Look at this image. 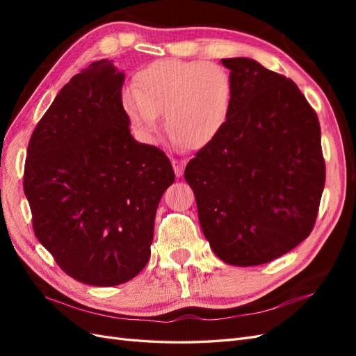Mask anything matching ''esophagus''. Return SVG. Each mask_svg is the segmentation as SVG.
Returning a JSON list of instances; mask_svg holds the SVG:
<instances>
[{"mask_svg": "<svg viewBox=\"0 0 356 356\" xmlns=\"http://www.w3.org/2000/svg\"><path fill=\"white\" fill-rule=\"evenodd\" d=\"M172 166H174V172L175 175L179 178L184 174V166H186V161L184 160H178V159H172Z\"/></svg>", "mask_w": 356, "mask_h": 356, "instance_id": "obj_1", "label": "esophagus"}]
</instances>
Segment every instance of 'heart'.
I'll list each match as a JSON object with an SVG mask.
<instances>
[{"mask_svg":"<svg viewBox=\"0 0 356 356\" xmlns=\"http://www.w3.org/2000/svg\"><path fill=\"white\" fill-rule=\"evenodd\" d=\"M233 98L229 72L202 60L160 59L139 70L135 88L122 92V108L135 132L154 143L160 113L177 144H209L227 122Z\"/></svg>","mask_w":356,"mask_h":356,"instance_id":"1","label":"heart"}]
</instances>
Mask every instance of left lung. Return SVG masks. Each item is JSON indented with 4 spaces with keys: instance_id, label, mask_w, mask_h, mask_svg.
<instances>
[{
    "instance_id": "8db88e82",
    "label": "left lung",
    "mask_w": 356,
    "mask_h": 356,
    "mask_svg": "<svg viewBox=\"0 0 356 356\" xmlns=\"http://www.w3.org/2000/svg\"><path fill=\"white\" fill-rule=\"evenodd\" d=\"M232 108L193 157L195 193L211 250L232 266L264 264L303 242L325 186L316 113L297 84L250 58H227Z\"/></svg>"
}]
</instances>
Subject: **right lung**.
I'll use <instances>...</instances> for the list:
<instances>
[{
  "label": "right lung",
  "instance_id": "right-lung-1",
  "mask_svg": "<svg viewBox=\"0 0 356 356\" xmlns=\"http://www.w3.org/2000/svg\"><path fill=\"white\" fill-rule=\"evenodd\" d=\"M124 72L92 62L70 80L28 145L24 190L40 243L75 281L114 286L152 254L159 202L175 175L138 143L122 108Z\"/></svg>",
  "mask_w": 356,
  "mask_h": 356
}]
</instances>
